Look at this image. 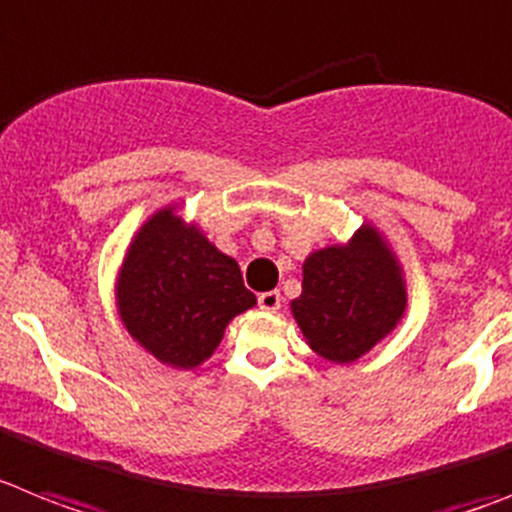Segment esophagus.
<instances>
[{
    "label": "esophagus",
    "instance_id": "34e87169",
    "mask_svg": "<svg viewBox=\"0 0 512 512\" xmlns=\"http://www.w3.org/2000/svg\"><path fill=\"white\" fill-rule=\"evenodd\" d=\"M279 305H282V295H279L277 290L261 292L259 295V308L266 310V313H274V310H279Z\"/></svg>",
    "mask_w": 512,
    "mask_h": 512
}]
</instances>
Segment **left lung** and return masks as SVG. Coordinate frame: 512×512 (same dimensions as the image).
I'll use <instances>...</instances> for the list:
<instances>
[{"mask_svg":"<svg viewBox=\"0 0 512 512\" xmlns=\"http://www.w3.org/2000/svg\"><path fill=\"white\" fill-rule=\"evenodd\" d=\"M406 277L386 235L362 222L347 243L303 261V292L290 303L308 347L334 365L368 355L406 313Z\"/></svg>","mask_w":512,"mask_h":512,"instance_id":"8db88e82","label":"left lung"}]
</instances>
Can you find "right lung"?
<instances>
[{"mask_svg": "<svg viewBox=\"0 0 512 512\" xmlns=\"http://www.w3.org/2000/svg\"><path fill=\"white\" fill-rule=\"evenodd\" d=\"M116 313L147 355L194 370L214 355L227 323L256 305L240 266L181 204H165L131 235L116 272Z\"/></svg>", "mask_w": 512, "mask_h": 512, "instance_id": "obj_1", "label": "right lung"}]
</instances>
